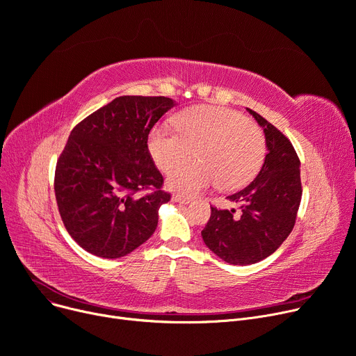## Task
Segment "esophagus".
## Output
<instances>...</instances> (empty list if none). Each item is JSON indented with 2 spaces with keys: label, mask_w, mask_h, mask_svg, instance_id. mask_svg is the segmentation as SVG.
Segmentation results:
<instances>
[{
  "label": "esophagus",
  "mask_w": 356,
  "mask_h": 356,
  "mask_svg": "<svg viewBox=\"0 0 356 356\" xmlns=\"http://www.w3.org/2000/svg\"><path fill=\"white\" fill-rule=\"evenodd\" d=\"M172 201L174 202H179V204H190L193 201V198L182 197V195H172Z\"/></svg>",
  "instance_id": "1"
}]
</instances>
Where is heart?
Returning <instances> with one entry per match:
<instances>
[{"mask_svg": "<svg viewBox=\"0 0 356 356\" xmlns=\"http://www.w3.org/2000/svg\"><path fill=\"white\" fill-rule=\"evenodd\" d=\"M148 148L158 168L170 172L195 152L197 161L179 167L166 181L170 190L194 195L213 185L237 190L252 181L266 156V139L256 123L241 113L200 106L175 120V129L158 124L148 138Z\"/></svg>", "mask_w": 356, "mask_h": 356, "instance_id": "obj_1", "label": "heart"}]
</instances>
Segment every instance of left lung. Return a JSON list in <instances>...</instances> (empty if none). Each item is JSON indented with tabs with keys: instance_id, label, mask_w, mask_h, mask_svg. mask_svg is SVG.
I'll use <instances>...</instances> for the list:
<instances>
[{
	"instance_id": "1",
	"label": "left lung",
	"mask_w": 356,
	"mask_h": 356,
	"mask_svg": "<svg viewBox=\"0 0 356 356\" xmlns=\"http://www.w3.org/2000/svg\"><path fill=\"white\" fill-rule=\"evenodd\" d=\"M266 136L267 154L256 178L227 198L236 210L211 205V217L201 232L205 245L229 264L247 266L273 254L295 227L302 200L300 161L291 142L252 109Z\"/></svg>"
}]
</instances>
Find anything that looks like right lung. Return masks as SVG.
Masks as SVG:
<instances>
[{"instance_id": "obj_1", "label": "right lung", "mask_w": 356, "mask_h": 356, "mask_svg": "<svg viewBox=\"0 0 356 356\" xmlns=\"http://www.w3.org/2000/svg\"><path fill=\"white\" fill-rule=\"evenodd\" d=\"M175 106L163 96H120L79 122L54 174L63 224L90 254L118 259L148 240L171 200L148 149L155 123Z\"/></svg>"}]
</instances>
